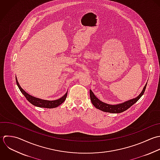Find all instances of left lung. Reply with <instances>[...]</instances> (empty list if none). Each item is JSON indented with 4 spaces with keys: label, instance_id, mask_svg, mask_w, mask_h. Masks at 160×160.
Instances as JSON below:
<instances>
[{
    "label": "left lung",
    "instance_id": "left-lung-1",
    "mask_svg": "<svg viewBox=\"0 0 160 160\" xmlns=\"http://www.w3.org/2000/svg\"><path fill=\"white\" fill-rule=\"evenodd\" d=\"M147 85V83L145 85L143 90L140 93V94L137 97L135 98L131 99L130 100L126 101L122 103H118L116 105H110L106 103H104L102 101H100L93 93V92L90 90V100L92 103V104L94 105L95 107H96L97 109L100 110L101 111H103L104 112H108L112 113H122L123 112H125L127 109H128L130 107H132L133 105H134L143 95L146 87Z\"/></svg>",
    "mask_w": 160,
    "mask_h": 160
}]
</instances>
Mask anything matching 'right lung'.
<instances>
[{
    "mask_svg": "<svg viewBox=\"0 0 160 160\" xmlns=\"http://www.w3.org/2000/svg\"><path fill=\"white\" fill-rule=\"evenodd\" d=\"M16 79V83L17 85L22 92V93L24 95V97L26 98V99L32 105L34 106L38 107H42V108H53L58 107L60 105H61L66 99L67 96V93L61 98L55 100H42L38 98H36L35 97H33L30 95H29L28 93H27L25 90H23V88L20 86L17 77H15Z\"/></svg>",
    "mask_w": 160,
    "mask_h": 160,
    "instance_id": "right-lung-1",
    "label": "right lung"
}]
</instances>
